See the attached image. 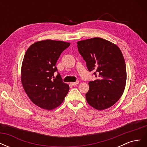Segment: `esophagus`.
<instances>
[{
	"mask_svg": "<svg viewBox=\"0 0 147 147\" xmlns=\"http://www.w3.org/2000/svg\"><path fill=\"white\" fill-rule=\"evenodd\" d=\"M78 83H79V82H78V81H77V82H72V83H70V84H72V85H73V86L77 85V84H78Z\"/></svg>",
	"mask_w": 147,
	"mask_h": 147,
	"instance_id": "obj_1",
	"label": "esophagus"
}]
</instances>
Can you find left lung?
Segmentation results:
<instances>
[{
	"instance_id": "1",
	"label": "left lung",
	"mask_w": 147,
	"mask_h": 147,
	"mask_svg": "<svg viewBox=\"0 0 147 147\" xmlns=\"http://www.w3.org/2000/svg\"><path fill=\"white\" fill-rule=\"evenodd\" d=\"M77 47L88 70L94 71L97 77L89 82L88 103L99 110L110 107L119 99L126 86V67L121 50L113 43L99 37L79 41Z\"/></svg>"
}]
</instances>
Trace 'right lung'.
I'll list each match as a JSON object with an SVG mask.
<instances>
[{"label":"right lung","instance_id":"add662e5","mask_svg":"<svg viewBox=\"0 0 147 147\" xmlns=\"http://www.w3.org/2000/svg\"><path fill=\"white\" fill-rule=\"evenodd\" d=\"M70 45L63 41L35 42L26 51L21 67V82L34 104L51 110L63 102L69 86L63 82L56 67L61 54ZM57 71L56 78L54 72Z\"/></svg>","mask_w":147,"mask_h":147}]
</instances>
